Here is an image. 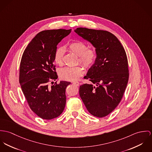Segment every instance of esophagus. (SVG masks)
Wrapping results in <instances>:
<instances>
[{
	"label": "esophagus",
	"mask_w": 152,
	"mask_h": 152,
	"mask_svg": "<svg viewBox=\"0 0 152 152\" xmlns=\"http://www.w3.org/2000/svg\"><path fill=\"white\" fill-rule=\"evenodd\" d=\"M73 83L75 84V85L77 86H78L79 85V83L78 82H73Z\"/></svg>",
	"instance_id": "1"
}]
</instances>
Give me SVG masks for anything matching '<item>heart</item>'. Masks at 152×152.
I'll return each mask as SVG.
<instances>
[{"instance_id": "heart-1", "label": "heart", "mask_w": 152, "mask_h": 152, "mask_svg": "<svg viewBox=\"0 0 152 152\" xmlns=\"http://www.w3.org/2000/svg\"><path fill=\"white\" fill-rule=\"evenodd\" d=\"M68 48L70 51L79 56V61L86 68L91 67L95 62L96 54L91 48H87L86 45L82 41H77L70 43ZM65 48L59 47L56 49L54 55V60L56 64L61 66L64 62ZM84 73L83 68L81 66L75 67H66L59 70V75L61 79L73 81L78 79Z\"/></svg>"}]
</instances>
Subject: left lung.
Wrapping results in <instances>:
<instances>
[{
	"instance_id": "obj_1",
	"label": "left lung",
	"mask_w": 152,
	"mask_h": 152,
	"mask_svg": "<svg viewBox=\"0 0 152 152\" xmlns=\"http://www.w3.org/2000/svg\"><path fill=\"white\" fill-rule=\"evenodd\" d=\"M75 32L93 45L97 55L84 77L91 83L80 86V96L91 115L105 117L117 107L128 84L126 52L118 38L107 31L80 27Z\"/></svg>"
}]
</instances>
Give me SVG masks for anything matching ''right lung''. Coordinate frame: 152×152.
Listing matches in <instances>:
<instances>
[{"mask_svg": "<svg viewBox=\"0 0 152 152\" xmlns=\"http://www.w3.org/2000/svg\"><path fill=\"white\" fill-rule=\"evenodd\" d=\"M70 30H44L37 34L23 52L19 73V82L29 107L44 119L59 117L66 105L65 91L70 82H57L54 55L57 45L71 32Z\"/></svg>", "mask_w": 152, "mask_h": 152, "instance_id": "add662e5", "label": "right lung"}]
</instances>
